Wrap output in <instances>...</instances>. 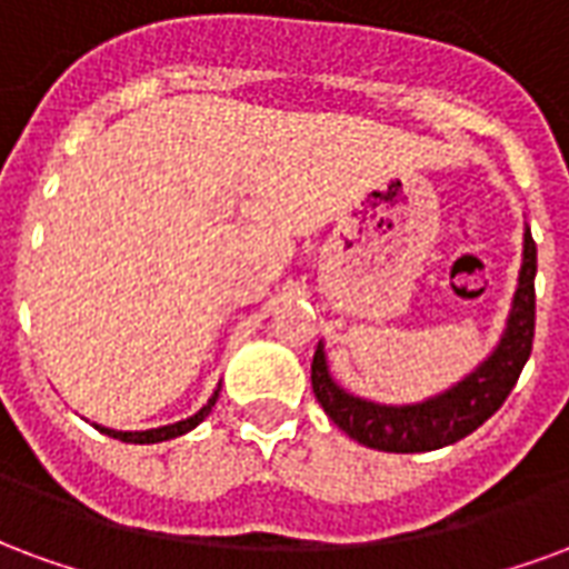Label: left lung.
<instances>
[{
    "label": "left lung",
    "instance_id": "1",
    "mask_svg": "<svg viewBox=\"0 0 569 569\" xmlns=\"http://www.w3.org/2000/svg\"><path fill=\"white\" fill-rule=\"evenodd\" d=\"M533 276H537V242L528 230L516 302H512L509 327H506L500 346L479 370L460 381L458 388H451L427 403L397 409V406L367 403V400L351 397L342 388H336V381L327 372L325 351L318 346L312 360V391L321 409L355 442L379 451H400V455L433 451L472 433L503 406L530 358L533 321H537Z\"/></svg>",
    "mask_w": 569,
    "mask_h": 569
}]
</instances>
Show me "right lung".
<instances>
[{
  "mask_svg": "<svg viewBox=\"0 0 569 569\" xmlns=\"http://www.w3.org/2000/svg\"><path fill=\"white\" fill-rule=\"evenodd\" d=\"M214 400H218V393H214L209 403L202 406V409H199L193 418H188V421H178V425H169V427H157V430H139V433H120V430H106V427H99V430H102V433H109V437L120 439V442H139V446H144V442H163V439L181 437V433L193 430V427H197L202 418L209 416Z\"/></svg>",
  "mask_w": 569,
  "mask_h": 569,
  "instance_id": "add662e5",
  "label": "right lung"
}]
</instances>
